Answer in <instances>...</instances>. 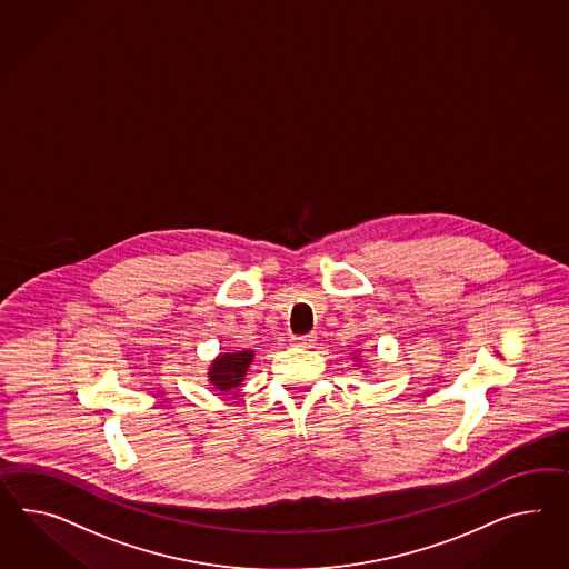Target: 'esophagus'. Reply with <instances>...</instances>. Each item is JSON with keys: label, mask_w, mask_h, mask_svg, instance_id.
<instances>
[{"label": "esophagus", "mask_w": 569, "mask_h": 569, "mask_svg": "<svg viewBox=\"0 0 569 569\" xmlns=\"http://www.w3.org/2000/svg\"><path fill=\"white\" fill-rule=\"evenodd\" d=\"M316 340H318V336L316 335L295 336V338H292V345H295V347H301V349H311V347L316 345Z\"/></svg>", "instance_id": "1"}]
</instances>
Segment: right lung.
<instances>
[{
	"label": "right lung",
	"mask_w": 569,
	"mask_h": 569,
	"mask_svg": "<svg viewBox=\"0 0 569 569\" xmlns=\"http://www.w3.org/2000/svg\"><path fill=\"white\" fill-rule=\"evenodd\" d=\"M251 361H253V350L220 355L219 359L210 367V373H208L210 381L219 388L220 392L237 388L246 378V371Z\"/></svg>",
	"instance_id": "add662e5"
}]
</instances>
